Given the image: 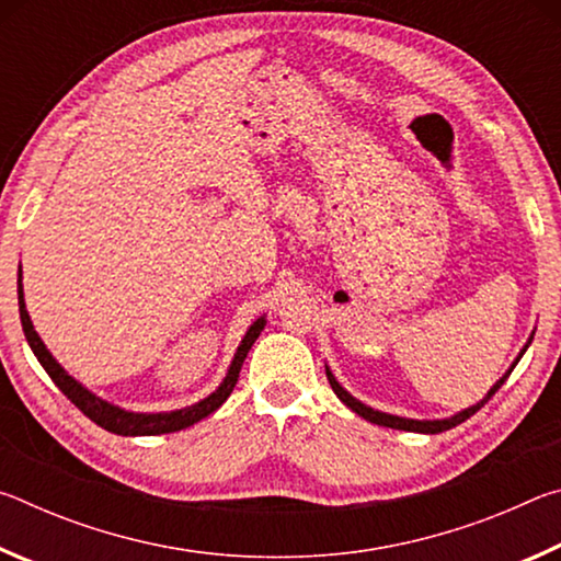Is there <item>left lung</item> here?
<instances>
[{"label":"left lung","instance_id":"left-lung-1","mask_svg":"<svg viewBox=\"0 0 561 561\" xmlns=\"http://www.w3.org/2000/svg\"><path fill=\"white\" fill-rule=\"evenodd\" d=\"M531 339H535V331H531L529 334V339H527V344L519 348V354H517V358L512 360V366L507 368L505 371V376L500 378V381L490 388V391L480 398L478 403L474 405H470V408H462V411H458L455 415H450V417H435V421H415V417H403V415H391V413H383V411H376V408H371V405H366V403H360L358 398H354L351 396L344 386H341L339 381H336V376L331 374V368L327 366V378H329V383H331V388H334V393L339 396V401L344 403V405H348L351 411H354L356 415H360L364 417V421H368V423H376V425H386V428H396V431H411V433H428V435H435V433H443V431H450V428H455V425H460L462 421H468L470 415H474L480 411L482 405H485L492 396L497 393V388L507 381V376L512 374V368H515L517 364H519V358L525 356V351L529 348V344H531Z\"/></svg>","mask_w":561,"mask_h":561}]
</instances>
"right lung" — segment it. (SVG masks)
<instances>
[{
    "instance_id": "1",
    "label": "right lung",
    "mask_w": 561,
    "mask_h": 561,
    "mask_svg": "<svg viewBox=\"0 0 561 561\" xmlns=\"http://www.w3.org/2000/svg\"><path fill=\"white\" fill-rule=\"evenodd\" d=\"M16 294H19V319H22L24 336H26V341H30L34 356L39 358V364L44 366V371L51 376V381L59 386V391L69 398V401L79 408L83 415H89L91 421L101 425L103 431L116 433V435H163V433L183 431V428H187V425H193L197 421H203V417H207L210 413H215L217 408H220L227 398H230L237 378H240V368L244 364L247 354H250L252 344L262 334L264 324H267V317H260L257 321H252V327L247 329V334L242 336L240 346H237V351H234V358H232L230 368H227L222 383L217 386L210 396L203 398V401L185 405V408H178V411H165V413H136V411H126V408L103 401L101 396L89 391L87 386L76 381L73 376H69V371H66L59 360L51 356V351L46 348L42 336L34 331L32 317H30V311H26L22 264H19Z\"/></svg>"
}]
</instances>
